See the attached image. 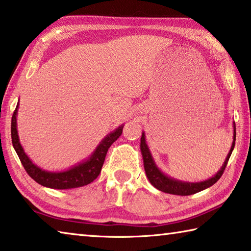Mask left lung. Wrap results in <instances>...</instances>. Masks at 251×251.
Masks as SVG:
<instances>
[{"mask_svg":"<svg viewBox=\"0 0 251 251\" xmlns=\"http://www.w3.org/2000/svg\"><path fill=\"white\" fill-rule=\"evenodd\" d=\"M235 141H236V126L235 123H233V142L230 151H229L228 155L225 159V163L220 168V171L216 174L214 177L209 178V179L203 180L201 182H186V181H180L177 179H174L172 177H168L165 175L163 172H160V169L156 166L154 159H152L151 154L150 151V148H148L146 141H145V133L142 134L141 138V151L143 155V160H144V168H145L146 176L148 180L151 181V184L157 188L160 192L172 194V195H179V196H188V195H193L201 192V190L208 188L217 182L219 178L223 176L225 172V168L227 166V163L229 158H230V155L233 151V147H235Z\"/></svg>","mask_w":251,"mask_h":251,"instance_id":"8db88e82","label":"left lung"}]
</instances>
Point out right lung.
I'll return each mask as SVG.
<instances>
[{"instance_id": "obj_1", "label": "right lung", "mask_w": 251, "mask_h": 251, "mask_svg": "<svg viewBox=\"0 0 251 251\" xmlns=\"http://www.w3.org/2000/svg\"><path fill=\"white\" fill-rule=\"evenodd\" d=\"M18 108L19 103L14 110L13 116H12L11 123V137L14 150L29 177L33 178L36 182H39L40 185L53 189L77 188V187H83L85 185L91 184L93 180L96 179L101 171V167H103L108 148L122 135L123 127H124V125H121L118 128H116L115 130L106 136L103 141L100 143V145L96 147V150L87 160L83 161V163H79L78 165L67 169L65 172H46L32 163V160L28 158L26 154H25L23 147L21 145L18 135V129H16V115H18Z\"/></svg>"}]
</instances>
